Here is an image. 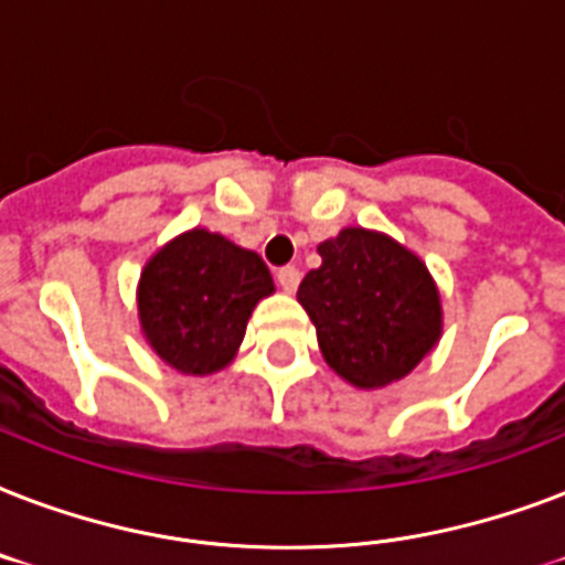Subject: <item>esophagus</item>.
Instances as JSON below:
<instances>
[{
  "instance_id": "34e87169",
  "label": "esophagus",
  "mask_w": 565,
  "mask_h": 565,
  "mask_svg": "<svg viewBox=\"0 0 565 565\" xmlns=\"http://www.w3.org/2000/svg\"><path fill=\"white\" fill-rule=\"evenodd\" d=\"M299 281H301V273L296 269V266H281V269H278V284H281L284 292H296Z\"/></svg>"
}]
</instances>
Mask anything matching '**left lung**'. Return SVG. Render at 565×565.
<instances>
[{"mask_svg": "<svg viewBox=\"0 0 565 565\" xmlns=\"http://www.w3.org/2000/svg\"><path fill=\"white\" fill-rule=\"evenodd\" d=\"M296 299L317 328L322 358L358 390L411 375L443 337V301L428 266L381 231L343 228L317 246Z\"/></svg>", "mask_w": 565, "mask_h": 565, "instance_id": "1", "label": "left lung"}]
</instances>
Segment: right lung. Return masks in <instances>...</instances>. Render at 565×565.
<instances>
[{"instance_id": "right-lung-1", "label": "right lung", "mask_w": 565, "mask_h": 565, "mask_svg": "<svg viewBox=\"0 0 565 565\" xmlns=\"http://www.w3.org/2000/svg\"><path fill=\"white\" fill-rule=\"evenodd\" d=\"M273 292L257 252L190 228L146 260L137 281L140 334L181 375H213L237 358L252 310Z\"/></svg>"}]
</instances>
